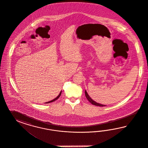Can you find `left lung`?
Masks as SVG:
<instances>
[{"mask_svg": "<svg viewBox=\"0 0 148 148\" xmlns=\"http://www.w3.org/2000/svg\"><path fill=\"white\" fill-rule=\"evenodd\" d=\"M85 95L86 98L87 99V100H88L92 104H93V105H95V106H106V105H105L97 103V102L94 101L93 100H92V99L90 98V97L89 96V95L88 94V93H87V92H86V90L85 91Z\"/></svg>", "mask_w": 148, "mask_h": 148, "instance_id": "1", "label": "left lung"}]
</instances>
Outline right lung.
<instances>
[{"instance_id": "obj_1", "label": "right lung", "mask_w": 148, "mask_h": 148, "mask_svg": "<svg viewBox=\"0 0 148 148\" xmlns=\"http://www.w3.org/2000/svg\"><path fill=\"white\" fill-rule=\"evenodd\" d=\"M61 93H62V91H61V92L60 93V94L58 95V96L56 98L54 99L53 100H51V101H48V102H47V103H51V102H53L54 101H55V100H56L58 99L61 96Z\"/></svg>"}]
</instances>
